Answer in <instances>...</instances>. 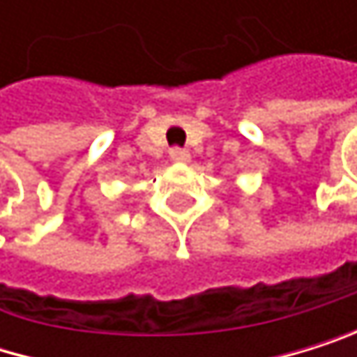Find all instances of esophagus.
I'll return each mask as SVG.
<instances>
[{"label":"esophagus","mask_w":357,"mask_h":357,"mask_svg":"<svg viewBox=\"0 0 357 357\" xmlns=\"http://www.w3.org/2000/svg\"><path fill=\"white\" fill-rule=\"evenodd\" d=\"M169 154H171L173 162H188L190 160V154L186 152V149H182V147H173Z\"/></svg>","instance_id":"obj_1"}]
</instances>
